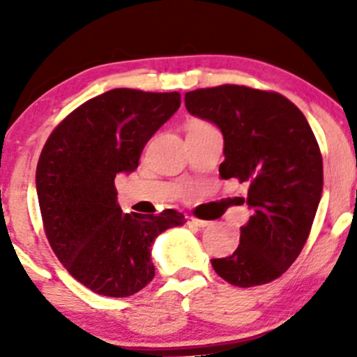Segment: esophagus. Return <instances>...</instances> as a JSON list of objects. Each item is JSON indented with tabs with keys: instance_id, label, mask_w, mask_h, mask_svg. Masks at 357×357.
I'll return each mask as SVG.
<instances>
[{
	"instance_id": "esophagus-1",
	"label": "esophagus",
	"mask_w": 357,
	"mask_h": 357,
	"mask_svg": "<svg viewBox=\"0 0 357 357\" xmlns=\"http://www.w3.org/2000/svg\"><path fill=\"white\" fill-rule=\"evenodd\" d=\"M186 222H188L190 226H195V228H207L208 222L207 221H202V219H197V218H192V215H186Z\"/></svg>"
}]
</instances>
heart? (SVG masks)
<instances>
[{
  "label": "heart",
  "mask_w": 357,
  "mask_h": 357,
  "mask_svg": "<svg viewBox=\"0 0 357 357\" xmlns=\"http://www.w3.org/2000/svg\"><path fill=\"white\" fill-rule=\"evenodd\" d=\"M207 122L204 121H192L188 124V131H195V129H202V128H207Z\"/></svg>",
  "instance_id": "1"
}]
</instances>
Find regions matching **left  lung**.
<instances>
[{"label": "left lung", "mask_w": 357, "mask_h": 357, "mask_svg": "<svg viewBox=\"0 0 357 357\" xmlns=\"http://www.w3.org/2000/svg\"><path fill=\"white\" fill-rule=\"evenodd\" d=\"M185 105L222 132L219 176L248 183L240 245L212 259V268L242 289L280 278L301 254L321 200L323 158L307 119L278 93L236 84L188 91Z\"/></svg>", "instance_id": "obj_1"}]
</instances>
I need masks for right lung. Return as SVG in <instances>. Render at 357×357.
I'll return each instance as SVG.
<instances>
[{
    "label": "right lung",
    "instance_id": "1",
    "mask_svg": "<svg viewBox=\"0 0 357 357\" xmlns=\"http://www.w3.org/2000/svg\"><path fill=\"white\" fill-rule=\"evenodd\" d=\"M181 105V95L117 88L68 114L45 143L36 192L53 252L86 289L129 297L155 276L152 245L181 226L174 208L124 214L115 178L138 167L146 142Z\"/></svg>",
    "mask_w": 357,
    "mask_h": 357
}]
</instances>
